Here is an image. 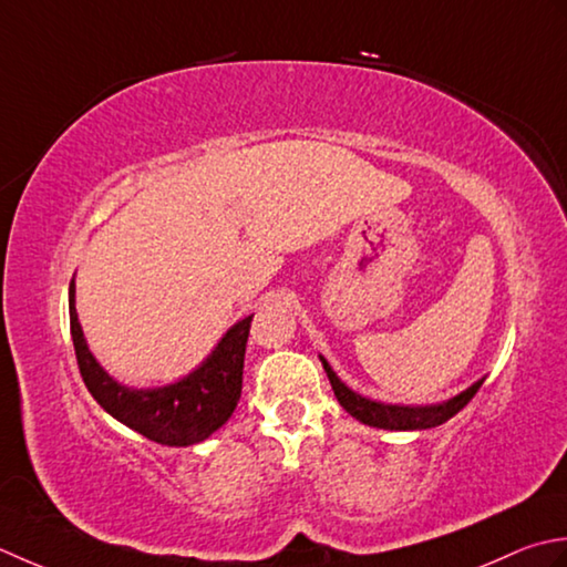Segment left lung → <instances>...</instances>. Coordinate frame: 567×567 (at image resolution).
I'll return each instance as SVG.
<instances>
[{
  "label": "left lung",
  "mask_w": 567,
  "mask_h": 567,
  "mask_svg": "<svg viewBox=\"0 0 567 567\" xmlns=\"http://www.w3.org/2000/svg\"><path fill=\"white\" fill-rule=\"evenodd\" d=\"M322 367H326L328 379L332 384L334 396H338L340 406L354 415L357 421H362L367 425H374V429H384V431H423V429H435V425L445 423L447 419H453L457 411H462L472 401V396L477 394L482 381L472 384L470 389L462 391V394L453 396L445 403H437V406H389V403H379V401H369L360 394H354L352 389H348L338 379V374L332 372L330 364L322 360Z\"/></svg>",
  "instance_id": "obj_1"
}]
</instances>
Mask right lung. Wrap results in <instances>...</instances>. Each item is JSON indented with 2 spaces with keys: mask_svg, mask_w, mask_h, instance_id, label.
I'll return each mask as SVG.
<instances>
[{
  "mask_svg": "<svg viewBox=\"0 0 567 567\" xmlns=\"http://www.w3.org/2000/svg\"><path fill=\"white\" fill-rule=\"evenodd\" d=\"M71 334L80 377L102 409L120 423L161 445L186 447L203 443L225 425L241 396V372L251 328V316L229 330L207 362L186 379L164 389H126L97 364L87 350L75 313V284L68 291Z\"/></svg>",
  "mask_w": 567,
  "mask_h": 567,
  "instance_id": "right-lung-1",
  "label": "right lung"
}]
</instances>
